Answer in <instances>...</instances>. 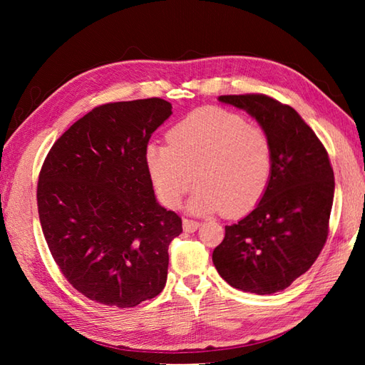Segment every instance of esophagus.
Masks as SVG:
<instances>
[{
    "mask_svg": "<svg viewBox=\"0 0 365 365\" xmlns=\"http://www.w3.org/2000/svg\"><path fill=\"white\" fill-rule=\"evenodd\" d=\"M199 229V222L192 220H183V230L185 232H196Z\"/></svg>",
    "mask_w": 365,
    "mask_h": 365,
    "instance_id": "obj_1",
    "label": "esophagus"
}]
</instances>
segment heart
Returning a JSON list of instances; mask_svg holds the SVG:
<instances>
[{"mask_svg":"<svg viewBox=\"0 0 365 365\" xmlns=\"http://www.w3.org/2000/svg\"><path fill=\"white\" fill-rule=\"evenodd\" d=\"M150 143L144 163L160 200L177 207L195 182L188 208L196 215H246L260 202L273 173V145L259 127L221 108H200Z\"/></svg>","mask_w":365,"mask_h":365,"instance_id":"1","label":"heart"}]
</instances>
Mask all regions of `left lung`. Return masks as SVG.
<instances>
[{
  "mask_svg": "<svg viewBox=\"0 0 365 365\" xmlns=\"http://www.w3.org/2000/svg\"><path fill=\"white\" fill-rule=\"evenodd\" d=\"M218 100L246 111L269 136L273 173L254 210L226 226L213 265L234 289L281 292L312 267L327 243L336 187L328 152L292 106L259 94Z\"/></svg>",
  "mask_w": 365,
  "mask_h": 365,
  "instance_id": "obj_1",
  "label": "left lung"
}]
</instances>
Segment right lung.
I'll return each instance as SVG.
<instances>
[{
    "mask_svg": "<svg viewBox=\"0 0 365 365\" xmlns=\"http://www.w3.org/2000/svg\"><path fill=\"white\" fill-rule=\"evenodd\" d=\"M170 114L163 98L98 106L53 144L38 175V220L54 262L105 306L135 307L166 285L182 220L155 197L144 149Z\"/></svg>",
    "mask_w": 365,
    "mask_h": 365,
    "instance_id": "right-lung-1",
    "label": "right lung"
}]
</instances>
